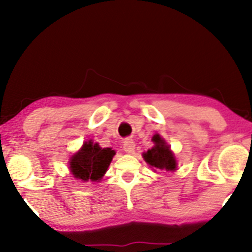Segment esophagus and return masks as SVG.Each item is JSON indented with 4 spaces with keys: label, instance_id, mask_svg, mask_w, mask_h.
<instances>
[{
    "label": "esophagus",
    "instance_id": "obj_1",
    "mask_svg": "<svg viewBox=\"0 0 252 252\" xmlns=\"http://www.w3.org/2000/svg\"><path fill=\"white\" fill-rule=\"evenodd\" d=\"M134 149H135V143H134V141L130 139L125 140V142H124V150H125L127 154H133Z\"/></svg>",
    "mask_w": 252,
    "mask_h": 252
}]
</instances>
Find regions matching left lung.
I'll use <instances>...</instances> for the list:
<instances>
[{
	"instance_id": "left-lung-1",
	"label": "left lung",
	"mask_w": 252,
	"mask_h": 252,
	"mask_svg": "<svg viewBox=\"0 0 252 252\" xmlns=\"http://www.w3.org/2000/svg\"><path fill=\"white\" fill-rule=\"evenodd\" d=\"M153 142L155 146L147 153H143L144 160L157 170L172 172L177 170V159L165 140L161 139L159 134H155L153 136Z\"/></svg>"
}]
</instances>
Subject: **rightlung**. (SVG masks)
I'll return each mask as SVG.
<instances>
[{"instance_id":"1","label":"right lung","mask_w":252,"mask_h":252,"mask_svg":"<svg viewBox=\"0 0 252 252\" xmlns=\"http://www.w3.org/2000/svg\"><path fill=\"white\" fill-rule=\"evenodd\" d=\"M115 155L116 151L111 148H101L98 143L89 140L71 157V173L77 180L101 181Z\"/></svg>"}]
</instances>
